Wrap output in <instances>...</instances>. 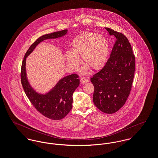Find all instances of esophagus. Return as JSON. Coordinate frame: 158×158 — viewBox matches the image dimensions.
Instances as JSON below:
<instances>
[{
  "label": "esophagus",
  "mask_w": 158,
  "mask_h": 158,
  "mask_svg": "<svg viewBox=\"0 0 158 158\" xmlns=\"http://www.w3.org/2000/svg\"><path fill=\"white\" fill-rule=\"evenodd\" d=\"M80 81H81V84L83 85V84H85L86 83L88 82V80L86 79H85V77H81V78H80Z\"/></svg>",
  "instance_id": "obj_1"
}]
</instances>
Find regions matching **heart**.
<instances>
[{"mask_svg":"<svg viewBox=\"0 0 158 158\" xmlns=\"http://www.w3.org/2000/svg\"><path fill=\"white\" fill-rule=\"evenodd\" d=\"M109 43L107 39L98 33L84 32L74 38L72 42V51L64 53V58L70 69L75 70L82 63L92 70L102 68L107 60ZM87 71V67L82 69V73Z\"/></svg>","mask_w":158,"mask_h":158,"instance_id":"obj_1","label":"heart"}]
</instances>
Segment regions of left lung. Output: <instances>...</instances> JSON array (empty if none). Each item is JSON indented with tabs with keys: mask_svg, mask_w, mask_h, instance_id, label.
Here are the masks:
<instances>
[{
	"mask_svg": "<svg viewBox=\"0 0 158 158\" xmlns=\"http://www.w3.org/2000/svg\"><path fill=\"white\" fill-rule=\"evenodd\" d=\"M116 42L105 66L90 78L94 86L93 101L102 112L114 114L122 107L129 95L135 73V56L127 38L105 27Z\"/></svg>",
	"mask_w": 158,
	"mask_h": 158,
	"instance_id": "obj_1",
	"label": "left lung"
}]
</instances>
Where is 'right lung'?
<instances>
[{"label":"right lung","instance_id":"add662e5","mask_svg":"<svg viewBox=\"0 0 158 158\" xmlns=\"http://www.w3.org/2000/svg\"><path fill=\"white\" fill-rule=\"evenodd\" d=\"M68 33L65 29L44 35L38 38L26 52L21 68V82L25 92L37 110L45 117L52 120H60L64 118L72 108L73 94L79 86L80 80L76 74L64 76L60 79L56 85L46 94H40L32 88L28 81L26 60L36 47L44 40L63 37Z\"/></svg>","mask_w":158,"mask_h":158}]
</instances>
